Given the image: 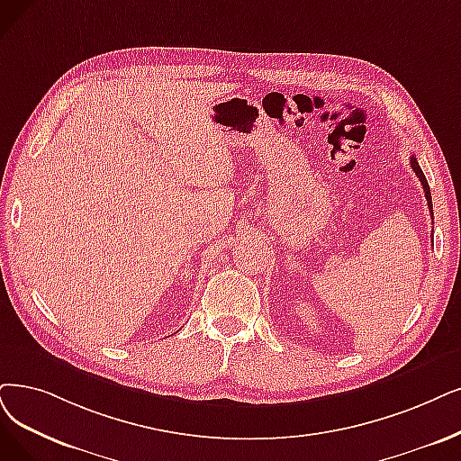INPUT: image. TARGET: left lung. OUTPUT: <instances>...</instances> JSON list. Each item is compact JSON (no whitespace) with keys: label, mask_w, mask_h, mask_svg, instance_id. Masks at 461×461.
Masks as SVG:
<instances>
[{"label":"left lung","mask_w":461,"mask_h":461,"mask_svg":"<svg viewBox=\"0 0 461 461\" xmlns=\"http://www.w3.org/2000/svg\"><path fill=\"white\" fill-rule=\"evenodd\" d=\"M411 167H412V170L416 172V176H418V179H420V183H421L423 193H426V198H428V206H429L431 215H433V206H431V191H429V185H428V179H426V176H423V172H421L420 164H418V160H416V157H414V155L411 157Z\"/></svg>","instance_id":"obj_1"}]
</instances>
